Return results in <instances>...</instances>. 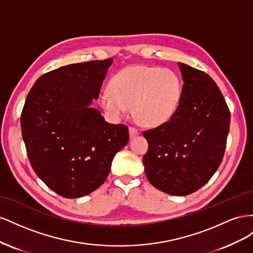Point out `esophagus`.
<instances>
[{"label":"esophagus","mask_w":253,"mask_h":253,"mask_svg":"<svg viewBox=\"0 0 253 253\" xmlns=\"http://www.w3.org/2000/svg\"><path fill=\"white\" fill-rule=\"evenodd\" d=\"M128 132H129V137H131V138H133V137H136L137 135L139 134V129L134 127V126H129Z\"/></svg>","instance_id":"1"}]
</instances>
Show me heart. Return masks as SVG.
I'll return each mask as SVG.
<instances>
[{
	"label": "heart",
	"mask_w": 253,
	"mask_h": 253,
	"mask_svg": "<svg viewBox=\"0 0 253 253\" xmlns=\"http://www.w3.org/2000/svg\"><path fill=\"white\" fill-rule=\"evenodd\" d=\"M109 87L99 96L104 111L113 117H122L134 108L137 121L149 126L163 125L173 116L182 90L175 71L144 65L128 66L116 73Z\"/></svg>",
	"instance_id": "heart-1"
}]
</instances>
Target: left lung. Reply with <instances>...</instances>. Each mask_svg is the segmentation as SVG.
I'll list each match as a JSON object with an SVG mask.
<instances>
[{"mask_svg":"<svg viewBox=\"0 0 253 253\" xmlns=\"http://www.w3.org/2000/svg\"><path fill=\"white\" fill-rule=\"evenodd\" d=\"M182 76L179 104L169 121L143 131L148 180L165 193L195 192L223 160L230 111L216 83L205 72L178 63Z\"/></svg>","mask_w":253,"mask_h":253,"instance_id":"8db88e82","label":"left lung"}]
</instances>
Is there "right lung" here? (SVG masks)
Wrapping results in <instances>:
<instances>
[{
  "instance_id": "right-lung-1",
  "label": "right lung",
  "mask_w": 253,
  "mask_h": 253,
  "mask_svg": "<svg viewBox=\"0 0 253 253\" xmlns=\"http://www.w3.org/2000/svg\"><path fill=\"white\" fill-rule=\"evenodd\" d=\"M113 59L70 64L42 75L21 114L22 136L34 171L65 198L100 187L113 158L128 141L125 125L91 108Z\"/></svg>"
}]
</instances>
